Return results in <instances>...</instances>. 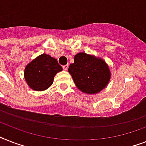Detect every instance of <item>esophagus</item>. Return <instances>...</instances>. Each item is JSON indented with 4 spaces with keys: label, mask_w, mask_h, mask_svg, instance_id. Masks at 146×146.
I'll use <instances>...</instances> for the list:
<instances>
[{
    "label": "esophagus",
    "mask_w": 146,
    "mask_h": 146,
    "mask_svg": "<svg viewBox=\"0 0 146 146\" xmlns=\"http://www.w3.org/2000/svg\"><path fill=\"white\" fill-rule=\"evenodd\" d=\"M68 67H69L68 64H66V65H64V66H63V69H64V70H67Z\"/></svg>",
    "instance_id": "esophagus-1"
}]
</instances>
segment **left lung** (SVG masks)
<instances>
[{
  "label": "left lung",
  "instance_id": "1",
  "mask_svg": "<svg viewBox=\"0 0 146 146\" xmlns=\"http://www.w3.org/2000/svg\"><path fill=\"white\" fill-rule=\"evenodd\" d=\"M68 72L78 89L88 94L99 92L111 78L108 66L103 60L83 52L75 55L74 63L70 65Z\"/></svg>",
  "mask_w": 146,
  "mask_h": 146
}]
</instances>
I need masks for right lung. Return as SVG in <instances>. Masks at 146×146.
Wrapping results in <instances>:
<instances>
[{
	"label": "right lung",
	"mask_w": 146,
	"mask_h": 146,
	"mask_svg": "<svg viewBox=\"0 0 146 146\" xmlns=\"http://www.w3.org/2000/svg\"><path fill=\"white\" fill-rule=\"evenodd\" d=\"M62 70V66L55 58L42 54L26 66L24 76L31 89L43 91L52 85L56 73Z\"/></svg>",
	"instance_id": "add662e5"
}]
</instances>
